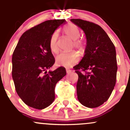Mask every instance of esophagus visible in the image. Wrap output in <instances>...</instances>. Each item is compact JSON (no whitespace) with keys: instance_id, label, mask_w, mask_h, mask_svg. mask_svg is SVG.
I'll return each mask as SVG.
<instances>
[{"instance_id":"obj_1","label":"esophagus","mask_w":130,"mask_h":130,"mask_svg":"<svg viewBox=\"0 0 130 130\" xmlns=\"http://www.w3.org/2000/svg\"><path fill=\"white\" fill-rule=\"evenodd\" d=\"M66 71H67V74H69L70 73H71V70H69V69H66Z\"/></svg>"}]
</instances>
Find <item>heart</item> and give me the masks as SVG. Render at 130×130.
I'll return each instance as SVG.
<instances>
[{"label": "heart", "mask_w": 130, "mask_h": 130, "mask_svg": "<svg viewBox=\"0 0 130 130\" xmlns=\"http://www.w3.org/2000/svg\"><path fill=\"white\" fill-rule=\"evenodd\" d=\"M63 32L70 39L74 41V47L77 49L80 54H84L86 52V46L84 41L77 40L80 37V31L78 27L72 23H70L63 28ZM58 33H53L50 41V50L54 53H57L59 51L57 45ZM79 60L78 54L73 51L69 53H61L57 56L56 63L58 66L71 67L73 66Z\"/></svg>", "instance_id": "heart-1"}]
</instances>
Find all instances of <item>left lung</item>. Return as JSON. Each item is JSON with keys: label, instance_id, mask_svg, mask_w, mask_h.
Wrapping results in <instances>:
<instances>
[{"label": "left lung", "instance_id": "left-lung-1", "mask_svg": "<svg viewBox=\"0 0 130 130\" xmlns=\"http://www.w3.org/2000/svg\"><path fill=\"white\" fill-rule=\"evenodd\" d=\"M70 21L84 31L87 39L84 56L74 67L78 75L77 99L84 106L96 108L108 100L116 85V47L108 34L98 25L80 19Z\"/></svg>", "mask_w": 130, "mask_h": 130}]
</instances>
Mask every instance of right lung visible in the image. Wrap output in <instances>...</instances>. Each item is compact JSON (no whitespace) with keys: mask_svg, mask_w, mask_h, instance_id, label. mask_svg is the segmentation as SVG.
<instances>
[{"mask_svg":"<svg viewBox=\"0 0 130 130\" xmlns=\"http://www.w3.org/2000/svg\"><path fill=\"white\" fill-rule=\"evenodd\" d=\"M65 19L48 20L33 27L19 38L12 56V77L16 91L27 105L43 109L55 99L54 89L66 75L64 67L46 70L55 59L50 47V38Z\"/></svg>","mask_w":130,"mask_h":130,"instance_id":"obj_1","label":"right lung"}]
</instances>
